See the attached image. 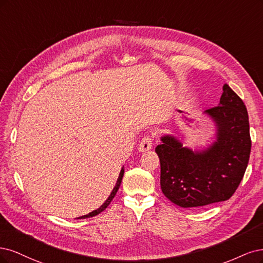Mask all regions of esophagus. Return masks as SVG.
I'll use <instances>...</instances> for the list:
<instances>
[{
  "label": "esophagus",
  "mask_w": 263,
  "mask_h": 263,
  "mask_svg": "<svg viewBox=\"0 0 263 263\" xmlns=\"http://www.w3.org/2000/svg\"><path fill=\"white\" fill-rule=\"evenodd\" d=\"M152 146H153V139H152V137H149V135H147V137H144L142 139V141L140 142L139 152L144 153V152L149 151L152 148Z\"/></svg>",
  "instance_id": "1"
}]
</instances>
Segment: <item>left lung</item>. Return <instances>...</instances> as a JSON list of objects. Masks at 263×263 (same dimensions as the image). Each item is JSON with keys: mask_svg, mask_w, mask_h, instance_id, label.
Returning a JSON list of instances; mask_svg holds the SVG:
<instances>
[{"mask_svg": "<svg viewBox=\"0 0 263 263\" xmlns=\"http://www.w3.org/2000/svg\"><path fill=\"white\" fill-rule=\"evenodd\" d=\"M204 114L215 124V141L192 149L174 135L160 138L155 152L160 162V188L181 208H200L230 199L247 168L251 140L247 108L224 84L216 107Z\"/></svg>", "mask_w": 263, "mask_h": 263, "instance_id": "8db88e82", "label": "left lung"}]
</instances>
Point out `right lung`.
<instances>
[{
	"instance_id": "add662e5",
	"label": "right lung",
	"mask_w": 263,
	"mask_h": 263,
	"mask_svg": "<svg viewBox=\"0 0 263 263\" xmlns=\"http://www.w3.org/2000/svg\"><path fill=\"white\" fill-rule=\"evenodd\" d=\"M123 174H124V168L122 167L121 168V172H120V174H119V177H118V179H117V183H116V185H115V188L112 189V192L110 193V196H109V198L105 201V203L103 205H101L99 209H97V210H95V211H92V212H90V213H88L87 215H84V216H82L83 218H86V217H91V216H95V215H98L99 213H101V212L103 211H105V209L110 204V202L112 201V199L115 198V196H116V193H117V191L119 190V187H120V184H121V181H122V178H123ZM81 217V218H82Z\"/></svg>"
}]
</instances>
